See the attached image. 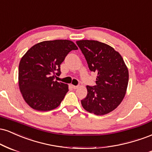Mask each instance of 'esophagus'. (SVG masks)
<instances>
[{
    "mask_svg": "<svg viewBox=\"0 0 152 152\" xmlns=\"http://www.w3.org/2000/svg\"><path fill=\"white\" fill-rule=\"evenodd\" d=\"M72 87L74 90H76V89H77L79 87V86H75V85H72Z\"/></svg>",
    "mask_w": 152,
    "mask_h": 152,
    "instance_id": "34e87169",
    "label": "esophagus"
}]
</instances>
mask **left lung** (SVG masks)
Returning a JSON list of instances; mask_svg holds the SVG:
<instances>
[{
  "instance_id": "obj_1",
  "label": "left lung",
  "mask_w": 152,
  "mask_h": 152,
  "mask_svg": "<svg viewBox=\"0 0 152 152\" xmlns=\"http://www.w3.org/2000/svg\"><path fill=\"white\" fill-rule=\"evenodd\" d=\"M89 69L97 73L96 85L87 86V97L81 100L90 113L104 115L115 110L125 96L129 71L122 57L113 48L97 40L76 41Z\"/></svg>"
}]
</instances>
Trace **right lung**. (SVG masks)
Returning <instances> with one entry per match:
<instances>
[{
    "instance_id": "1",
    "label": "right lung",
    "mask_w": 152,
    "mask_h": 152,
    "mask_svg": "<svg viewBox=\"0 0 152 152\" xmlns=\"http://www.w3.org/2000/svg\"><path fill=\"white\" fill-rule=\"evenodd\" d=\"M77 49L71 40H48L34 45L23 55L19 64V88L30 107L46 112L60 104L68 85L54 80L55 74H60V65L65 57Z\"/></svg>"
}]
</instances>
